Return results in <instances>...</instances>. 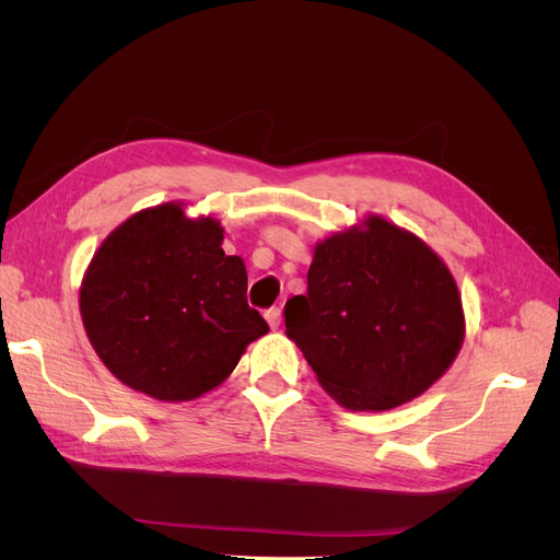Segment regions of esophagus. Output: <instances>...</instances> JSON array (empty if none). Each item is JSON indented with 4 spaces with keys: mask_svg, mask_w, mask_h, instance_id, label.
<instances>
[{
    "mask_svg": "<svg viewBox=\"0 0 560 560\" xmlns=\"http://www.w3.org/2000/svg\"><path fill=\"white\" fill-rule=\"evenodd\" d=\"M264 317H266V322L270 325V329H278V327H280V317H282V313H280V308H278V306L268 308V311L264 313Z\"/></svg>",
    "mask_w": 560,
    "mask_h": 560,
    "instance_id": "obj_1",
    "label": "esophagus"
}]
</instances>
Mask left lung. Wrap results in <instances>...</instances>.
Returning <instances> with one entry per match:
<instances>
[{"label":"left lung","instance_id":"obj_1","mask_svg":"<svg viewBox=\"0 0 560 560\" xmlns=\"http://www.w3.org/2000/svg\"><path fill=\"white\" fill-rule=\"evenodd\" d=\"M287 336L350 411H387L444 376L465 336L446 264L381 217L315 247L308 294L284 303Z\"/></svg>","mask_w":560,"mask_h":560}]
</instances>
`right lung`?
I'll return each mask as SVG.
<instances>
[{"mask_svg": "<svg viewBox=\"0 0 560 560\" xmlns=\"http://www.w3.org/2000/svg\"><path fill=\"white\" fill-rule=\"evenodd\" d=\"M217 219L175 202L114 229L83 276L79 308L112 374L161 401H189L224 383L268 331L247 306V270L226 257Z\"/></svg>", "mask_w": 560, "mask_h": 560, "instance_id": "add662e5", "label": "right lung"}]
</instances>
